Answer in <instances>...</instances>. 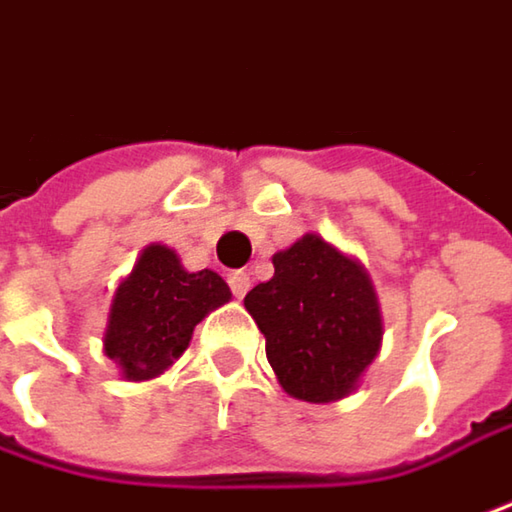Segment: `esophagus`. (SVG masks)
I'll list each match as a JSON object with an SVG mask.
<instances>
[{"label": "esophagus", "instance_id": "34e87169", "mask_svg": "<svg viewBox=\"0 0 512 512\" xmlns=\"http://www.w3.org/2000/svg\"><path fill=\"white\" fill-rule=\"evenodd\" d=\"M228 284H231V293H234L237 299H243V296L249 293V287H252V278H249L246 272H231V275H228Z\"/></svg>", "mask_w": 512, "mask_h": 512}]
</instances>
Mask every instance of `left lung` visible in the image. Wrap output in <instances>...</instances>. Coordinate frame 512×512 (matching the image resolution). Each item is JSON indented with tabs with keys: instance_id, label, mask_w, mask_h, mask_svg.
Here are the masks:
<instances>
[{
	"instance_id": "left-lung-1",
	"label": "left lung",
	"mask_w": 512,
	"mask_h": 512,
	"mask_svg": "<svg viewBox=\"0 0 512 512\" xmlns=\"http://www.w3.org/2000/svg\"><path fill=\"white\" fill-rule=\"evenodd\" d=\"M275 275L243 299L281 390L328 404L351 395L384 343L375 284L357 257L319 234L275 252Z\"/></svg>"
}]
</instances>
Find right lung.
Here are the masks:
<instances>
[{"mask_svg":"<svg viewBox=\"0 0 512 512\" xmlns=\"http://www.w3.org/2000/svg\"><path fill=\"white\" fill-rule=\"evenodd\" d=\"M225 302L231 290L213 269L187 272L175 249L149 243L114 290L102 351L125 381H152L187 351L196 325Z\"/></svg>","mask_w":512,"mask_h":512,"instance_id":"obj_1","label":"right lung"}]
</instances>
